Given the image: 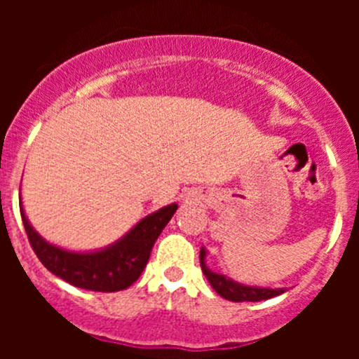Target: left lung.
Masks as SVG:
<instances>
[{"mask_svg":"<svg viewBox=\"0 0 359 359\" xmlns=\"http://www.w3.org/2000/svg\"><path fill=\"white\" fill-rule=\"evenodd\" d=\"M200 264L203 274L206 276L208 283L212 285V288L219 293L220 297L227 300H233V302H259V300H267L273 299V297L283 293V288H278V290H273V288H257V287H247V285H240L236 281L229 280L224 274H217L213 271H210L208 267L205 266V248H201L200 252Z\"/></svg>","mask_w":359,"mask_h":359,"instance_id":"8db88e82","label":"left lung"}]
</instances>
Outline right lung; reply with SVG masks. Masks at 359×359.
Instances as JSON below:
<instances>
[{"label":"right lung","instance_id":"obj_1","mask_svg":"<svg viewBox=\"0 0 359 359\" xmlns=\"http://www.w3.org/2000/svg\"><path fill=\"white\" fill-rule=\"evenodd\" d=\"M177 205L165 206L140 220L125 238L112 247L93 253H72L46 243L25 219L20 208L27 240L43 266L78 288L93 292H119L135 283L142 274L154 241L175 213Z\"/></svg>","mask_w":359,"mask_h":359}]
</instances>
